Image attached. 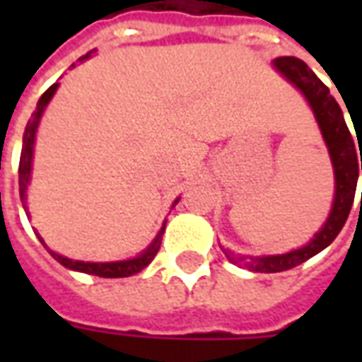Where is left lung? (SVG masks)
<instances>
[{
	"mask_svg": "<svg viewBox=\"0 0 362 362\" xmlns=\"http://www.w3.org/2000/svg\"><path fill=\"white\" fill-rule=\"evenodd\" d=\"M273 67L285 79L293 83L312 106L320 132L324 135V141L329 151L332 165H334L335 196L332 211H329V217L324 223V227L314 235L310 243L298 250L277 254V256H256V258L254 256H230V252L223 250L233 264L256 273H277L300 266L303 262L310 259L312 256H316L318 252L334 243L335 236L339 235V230L349 217L351 207H353L358 180V157H361L362 170L361 145L357 147V144L354 143V135H351L349 127L345 124L341 108L335 103L334 96L329 95V89L326 85L320 81L316 74L304 64L303 59L293 58V56H281V58L273 59ZM355 134L358 135V143H362V132L355 129Z\"/></svg>",
	"mask_w": 362,
	"mask_h": 362,
	"instance_id": "obj_1",
	"label": "left lung"
}]
</instances>
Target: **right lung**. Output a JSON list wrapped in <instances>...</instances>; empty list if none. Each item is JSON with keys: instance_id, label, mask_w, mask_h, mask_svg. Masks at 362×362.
Here are the masks:
<instances>
[{"instance_id": "1", "label": "right lung", "mask_w": 362, "mask_h": 362, "mask_svg": "<svg viewBox=\"0 0 362 362\" xmlns=\"http://www.w3.org/2000/svg\"><path fill=\"white\" fill-rule=\"evenodd\" d=\"M90 54H85L83 58H79V62L83 59L90 58ZM71 67H75V64ZM58 90V83H54L50 89L46 90L40 100L36 104V110L33 112V116L28 119L27 127H25V135H23V151H21V160H19V192H21V199L25 202L27 197V186L30 182V168H33V151H35V137H36V127H38V122L42 118L44 108L48 106V103L52 100L54 93ZM178 204V199L174 202V205ZM166 225V223H165ZM165 225L163 228L158 230L157 238L151 243V246L147 250L139 254L137 258L132 259H124V262H104V264H98V262H79V259H69L66 256H59L56 252H52L44 240L40 238V243L44 244V248L50 252L52 258L58 259L59 264L67 269H74V272H81V273H89V275H98V277H129V275H135L139 273L143 267H147L153 262V258L157 256L158 248H160V240H163V233H165Z\"/></svg>"}]
</instances>
